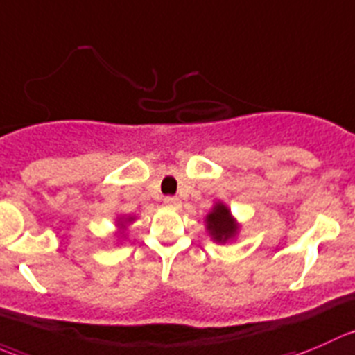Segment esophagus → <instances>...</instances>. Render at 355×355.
Returning a JSON list of instances; mask_svg holds the SVG:
<instances>
[{
    "instance_id": "obj_1",
    "label": "esophagus",
    "mask_w": 355,
    "mask_h": 355,
    "mask_svg": "<svg viewBox=\"0 0 355 355\" xmlns=\"http://www.w3.org/2000/svg\"><path fill=\"white\" fill-rule=\"evenodd\" d=\"M164 205L168 206V208H180V199L178 198H171V196H168V198H164Z\"/></svg>"
}]
</instances>
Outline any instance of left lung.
Returning <instances> with one entry per match:
<instances>
[{
    "label": "left lung",
    "instance_id": "1",
    "mask_svg": "<svg viewBox=\"0 0 355 355\" xmlns=\"http://www.w3.org/2000/svg\"><path fill=\"white\" fill-rule=\"evenodd\" d=\"M206 230L211 236L213 241L220 244H225L227 241H232L239 232V223L234 218L230 209L222 201L215 202L211 211L206 215Z\"/></svg>",
    "mask_w": 355,
    "mask_h": 355
}]
</instances>
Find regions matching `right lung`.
Listing matches in <instances>:
<instances>
[{"instance_id": "1", "label": "right lung", "mask_w": 355, "mask_h": 355, "mask_svg": "<svg viewBox=\"0 0 355 355\" xmlns=\"http://www.w3.org/2000/svg\"><path fill=\"white\" fill-rule=\"evenodd\" d=\"M133 220H135V216H132V215H121V216H118V227H119V236H125V232H126V229H128V225L130 223L133 222Z\"/></svg>"}]
</instances>
